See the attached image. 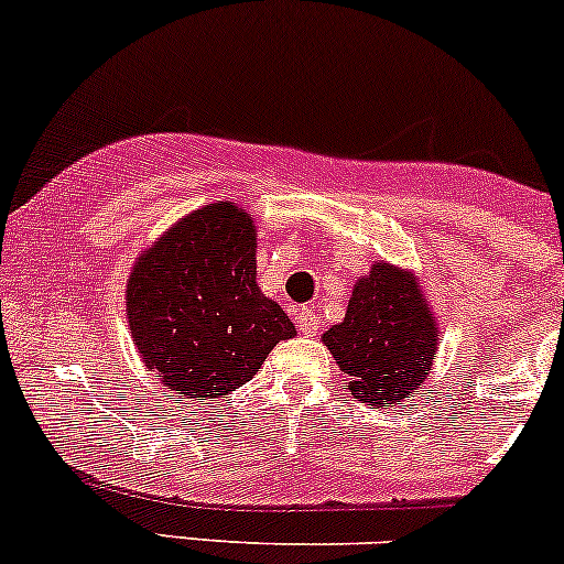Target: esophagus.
I'll return each instance as SVG.
<instances>
[{
    "mask_svg": "<svg viewBox=\"0 0 564 564\" xmlns=\"http://www.w3.org/2000/svg\"><path fill=\"white\" fill-rule=\"evenodd\" d=\"M296 325H300V334L304 336H317L323 330L321 317H317V312H312L310 307H302L296 312Z\"/></svg>",
    "mask_w": 564,
    "mask_h": 564,
    "instance_id": "34e87169",
    "label": "esophagus"
}]
</instances>
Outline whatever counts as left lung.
<instances>
[{
    "mask_svg": "<svg viewBox=\"0 0 564 564\" xmlns=\"http://www.w3.org/2000/svg\"><path fill=\"white\" fill-rule=\"evenodd\" d=\"M349 391L370 410H391L423 386L441 344L417 275L376 262L351 289L344 321L323 334Z\"/></svg>",
    "mask_w": 564,
    "mask_h": 564,
    "instance_id": "left-lung-1",
    "label": "left lung"
}]
</instances>
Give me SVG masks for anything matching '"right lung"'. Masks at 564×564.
I'll return each instance as SVG.
<instances>
[{
	"mask_svg": "<svg viewBox=\"0 0 564 564\" xmlns=\"http://www.w3.org/2000/svg\"><path fill=\"white\" fill-rule=\"evenodd\" d=\"M126 315L141 362L186 399H217L296 336L257 286V226L236 202L183 215L135 257Z\"/></svg>",
	"mask_w": 564,
	"mask_h": 564,
	"instance_id": "add662e5",
	"label": "right lung"
}]
</instances>
